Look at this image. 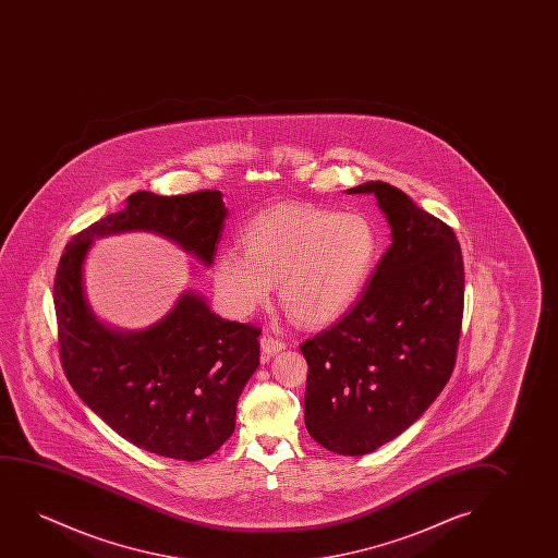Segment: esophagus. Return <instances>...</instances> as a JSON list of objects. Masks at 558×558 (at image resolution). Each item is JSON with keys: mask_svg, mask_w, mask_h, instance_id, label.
<instances>
[{"mask_svg": "<svg viewBox=\"0 0 558 558\" xmlns=\"http://www.w3.org/2000/svg\"><path fill=\"white\" fill-rule=\"evenodd\" d=\"M283 349H286V341L280 337L270 336V333H263V337H260V351L265 356H272V354L283 351Z\"/></svg>", "mask_w": 558, "mask_h": 558, "instance_id": "34e87169", "label": "esophagus"}]
</instances>
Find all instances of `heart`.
<instances>
[{
  "instance_id": "1",
  "label": "heart",
  "mask_w": 558,
  "mask_h": 558,
  "mask_svg": "<svg viewBox=\"0 0 558 558\" xmlns=\"http://www.w3.org/2000/svg\"><path fill=\"white\" fill-rule=\"evenodd\" d=\"M244 253L222 250L214 278L225 303L252 314L278 282L283 308L305 326H326L351 311L379 253V232L364 214L278 206L242 232Z\"/></svg>"
}]
</instances>
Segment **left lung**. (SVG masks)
<instances>
[{
  "label": "left lung",
  "mask_w": 558,
  "mask_h": 558,
  "mask_svg": "<svg viewBox=\"0 0 558 558\" xmlns=\"http://www.w3.org/2000/svg\"><path fill=\"white\" fill-rule=\"evenodd\" d=\"M392 244L341 320L301 343L305 425L326 450L364 456L435 402L458 356L465 270L458 238L397 186L369 181Z\"/></svg>",
  "instance_id": "1"
}]
</instances>
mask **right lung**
Returning <instances> with one entry per match:
<instances>
[{
    "label": "right lung",
    "instance_id": "obj_1",
    "mask_svg": "<svg viewBox=\"0 0 558 558\" xmlns=\"http://www.w3.org/2000/svg\"><path fill=\"white\" fill-rule=\"evenodd\" d=\"M227 215L219 191L135 192L122 211L70 240L54 276L62 367L72 389L118 435L163 458L198 461L229 440L238 398L259 366L260 329L222 320L189 291L148 329L107 328L85 299V255L95 238L153 230L209 267Z\"/></svg>",
    "mask_w": 558,
    "mask_h": 558
}]
</instances>
